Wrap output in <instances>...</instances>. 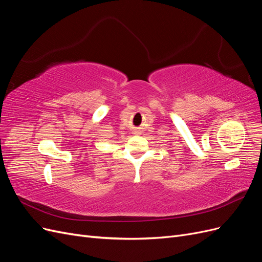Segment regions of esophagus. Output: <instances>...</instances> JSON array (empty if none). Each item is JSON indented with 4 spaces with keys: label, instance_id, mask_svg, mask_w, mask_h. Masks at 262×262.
Returning <instances> with one entry per match:
<instances>
[{
    "label": "esophagus",
    "instance_id": "obj_1",
    "mask_svg": "<svg viewBox=\"0 0 262 262\" xmlns=\"http://www.w3.org/2000/svg\"><path fill=\"white\" fill-rule=\"evenodd\" d=\"M140 131L139 130H134V133H139Z\"/></svg>",
    "mask_w": 262,
    "mask_h": 262
}]
</instances>
